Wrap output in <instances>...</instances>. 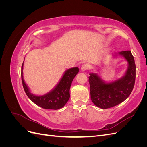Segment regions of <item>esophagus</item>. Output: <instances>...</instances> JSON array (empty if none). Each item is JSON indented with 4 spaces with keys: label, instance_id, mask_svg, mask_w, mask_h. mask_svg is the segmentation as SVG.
Wrapping results in <instances>:
<instances>
[{
    "label": "esophagus",
    "instance_id": "34e87169",
    "mask_svg": "<svg viewBox=\"0 0 147 147\" xmlns=\"http://www.w3.org/2000/svg\"><path fill=\"white\" fill-rule=\"evenodd\" d=\"M90 69V65L87 64H84L82 65L81 67V70L82 71H85V70H88Z\"/></svg>",
    "mask_w": 147,
    "mask_h": 147
}]
</instances>
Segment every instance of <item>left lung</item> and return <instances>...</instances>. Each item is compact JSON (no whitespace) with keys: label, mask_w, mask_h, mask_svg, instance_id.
I'll return each mask as SVG.
<instances>
[{"label":"left lung","mask_w":147,"mask_h":147,"mask_svg":"<svg viewBox=\"0 0 147 147\" xmlns=\"http://www.w3.org/2000/svg\"><path fill=\"white\" fill-rule=\"evenodd\" d=\"M118 54L125 57L128 63L127 70L122 78L105 83L98 75L90 74L91 99L95 105L102 109L113 107L125 100L134 86L136 64L131 51H124Z\"/></svg>","instance_id":"8db88e82"}]
</instances>
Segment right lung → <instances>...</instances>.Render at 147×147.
Returning a JSON list of instances; mask_svg holds the SVG:
<instances>
[{
	"label": "right lung",
	"mask_w": 147,
	"mask_h": 147,
	"mask_svg": "<svg viewBox=\"0 0 147 147\" xmlns=\"http://www.w3.org/2000/svg\"><path fill=\"white\" fill-rule=\"evenodd\" d=\"M23 64L21 67V79L23 88L26 95L34 103L45 109L57 110L63 107L70 98V88L75 75L79 72L78 67L71 68L66 70L63 78L54 90L41 96H35L30 92L23 80Z\"/></svg>",
	"instance_id": "obj_1"
}]
</instances>
